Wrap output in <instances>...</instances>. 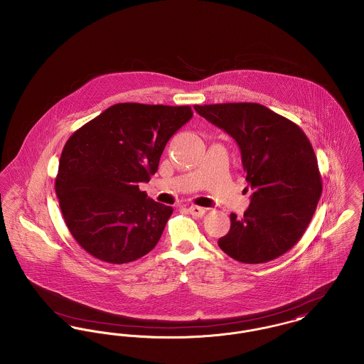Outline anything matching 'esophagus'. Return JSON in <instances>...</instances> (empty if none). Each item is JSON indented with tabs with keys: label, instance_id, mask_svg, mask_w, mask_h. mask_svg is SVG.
Returning a JSON list of instances; mask_svg holds the SVG:
<instances>
[{
	"label": "esophagus",
	"instance_id": "obj_1",
	"mask_svg": "<svg viewBox=\"0 0 364 364\" xmlns=\"http://www.w3.org/2000/svg\"><path fill=\"white\" fill-rule=\"evenodd\" d=\"M188 212L193 214V217H202L206 210L203 208H199V206H191L188 209Z\"/></svg>",
	"mask_w": 364,
	"mask_h": 364
}]
</instances>
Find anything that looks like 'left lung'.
Returning a JSON list of instances; mask_svg holds the SVG:
<instances>
[{
    "label": "left lung",
    "mask_w": 364,
    "mask_h": 364,
    "mask_svg": "<svg viewBox=\"0 0 364 364\" xmlns=\"http://www.w3.org/2000/svg\"><path fill=\"white\" fill-rule=\"evenodd\" d=\"M232 136L255 193L242 218L231 214L220 249L236 261L262 264L289 252L308 228L321 195L318 159L304 130L257 103L193 106Z\"/></svg>",
    "instance_id": "left-lung-1"
}]
</instances>
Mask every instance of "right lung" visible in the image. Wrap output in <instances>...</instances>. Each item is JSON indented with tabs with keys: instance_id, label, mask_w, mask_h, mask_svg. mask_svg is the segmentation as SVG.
<instances>
[{
	"instance_id": "1",
	"label": "right lung",
	"mask_w": 364,
	"mask_h": 364,
	"mask_svg": "<svg viewBox=\"0 0 364 364\" xmlns=\"http://www.w3.org/2000/svg\"><path fill=\"white\" fill-rule=\"evenodd\" d=\"M190 106L118 103L75 130L55 180L65 225L90 256L127 264L155 247L173 208L140 191Z\"/></svg>"
}]
</instances>
